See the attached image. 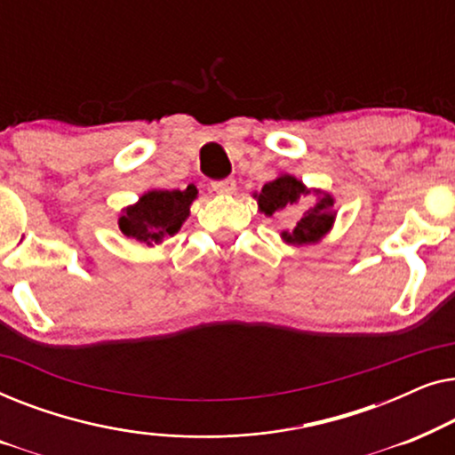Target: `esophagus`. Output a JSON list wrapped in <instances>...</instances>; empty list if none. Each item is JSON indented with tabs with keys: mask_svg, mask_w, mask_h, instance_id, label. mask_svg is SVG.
<instances>
[{
	"mask_svg": "<svg viewBox=\"0 0 455 455\" xmlns=\"http://www.w3.org/2000/svg\"><path fill=\"white\" fill-rule=\"evenodd\" d=\"M211 188H213L217 195H232L235 190V180L234 178L215 180V182H211Z\"/></svg>",
	"mask_w": 455,
	"mask_h": 455,
	"instance_id": "esophagus-1",
	"label": "esophagus"
}]
</instances>
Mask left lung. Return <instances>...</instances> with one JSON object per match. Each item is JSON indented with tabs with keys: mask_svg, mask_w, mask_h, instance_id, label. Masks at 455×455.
I'll return each instance as SVG.
<instances>
[{
	"mask_svg": "<svg viewBox=\"0 0 455 455\" xmlns=\"http://www.w3.org/2000/svg\"><path fill=\"white\" fill-rule=\"evenodd\" d=\"M302 195H308V190L304 188L302 182H298L291 176H279L277 180L263 186V190L259 195V209L265 215H273L275 211L300 201ZM331 207L333 198L329 195H323L319 203L304 213V217L296 223V228L291 232H283V240L291 242V244H313V242L321 240V235L327 234V229L333 223L335 213Z\"/></svg>",
	"mask_w": 455,
	"mask_h": 455,
	"instance_id": "obj_1",
	"label": "left lung"
}]
</instances>
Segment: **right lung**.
Instances as JSON below:
<instances>
[{
	"label": "right lung",
	"instance_id": "obj_1",
	"mask_svg": "<svg viewBox=\"0 0 455 455\" xmlns=\"http://www.w3.org/2000/svg\"><path fill=\"white\" fill-rule=\"evenodd\" d=\"M196 198V188L186 190H151L140 201L124 211L120 229L128 238L153 244L167 235H173L182 228L190 213V203Z\"/></svg>",
	"mask_w": 455,
	"mask_h": 455
}]
</instances>
